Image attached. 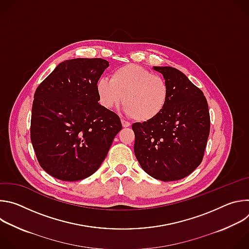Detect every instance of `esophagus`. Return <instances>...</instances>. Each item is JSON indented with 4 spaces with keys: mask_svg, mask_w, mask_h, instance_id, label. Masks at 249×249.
Instances as JSON below:
<instances>
[{
    "mask_svg": "<svg viewBox=\"0 0 249 249\" xmlns=\"http://www.w3.org/2000/svg\"><path fill=\"white\" fill-rule=\"evenodd\" d=\"M121 123H122V126L123 127H129L131 124H130V122H128V121H126V120H124V119H121Z\"/></svg>",
    "mask_w": 249,
    "mask_h": 249,
    "instance_id": "obj_1",
    "label": "esophagus"
}]
</instances>
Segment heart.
I'll return each mask as SVG.
<instances>
[{"mask_svg":"<svg viewBox=\"0 0 249 249\" xmlns=\"http://www.w3.org/2000/svg\"><path fill=\"white\" fill-rule=\"evenodd\" d=\"M95 88L99 102L105 108H116L123 101L126 113L141 122L159 116L167 100L164 79L134 64L117 68L110 80L99 79Z\"/></svg>","mask_w":249,"mask_h":249,"instance_id":"heart-1","label":"heart"}]
</instances>
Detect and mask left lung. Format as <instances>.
<instances>
[{"label": "left lung", "instance_id": "1", "mask_svg": "<svg viewBox=\"0 0 249 249\" xmlns=\"http://www.w3.org/2000/svg\"><path fill=\"white\" fill-rule=\"evenodd\" d=\"M167 86V100L155 119L134 123V152L149 175L161 181L184 178L201 163L210 133L206 97L179 70L154 67Z\"/></svg>", "mask_w": 249, "mask_h": 249}]
</instances>
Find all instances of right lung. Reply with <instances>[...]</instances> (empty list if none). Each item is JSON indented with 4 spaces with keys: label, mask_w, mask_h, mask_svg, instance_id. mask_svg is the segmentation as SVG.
Instances as JSON below:
<instances>
[{
    "label": "right lung",
    "mask_w": 249,
    "mask_h": 249,
    "mask_svg": "<svg viewBox=\"0 0 249 249\" xmlns=\"http://www.w3.org/2000/svg\"><path fill=\"white\" fill-rule=\"evenodd\" d=\"M108 66L99 58L66 60L35 90L31 143L40 166L57 179L93 174L122 129L119 116L98 103L96 82Z\"/></svg>",
    "instance_id": "add662e5"
}]
</instances>
